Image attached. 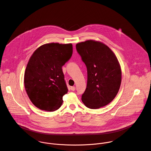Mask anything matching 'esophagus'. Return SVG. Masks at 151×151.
<instances>
[{
  "label": "esophagus",
  "instance_id": "obj_1",
  "mask_svg": "<svg viewBox=\"0 0 151 151\" xmlns=\"http://www.w3.org/2000/svg\"><path fill=\"white\" fill-rule=\"evenodd\" d=\"M70 90H72V91H75V87H74V86H72V87H70Z\"/></svg>",
  "mask_w": 151,
  "mask_h": 151
}]
</instances>
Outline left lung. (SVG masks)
I'll use <instances>...</instances> for the list:
<instances>
[{
	"mask_svg": "<svg viewBox=\"0 0 151 151\" xmlns=\"http://www.w3.org/2000/svg\"><path fill=\"white\" fill-rule=\"evenodd\" d=\"M87 70V83L82 102L90 109H98L116 97L121 83V70L116 55L104 44L88 40L76 45Z\"/></svg>",
	"mask_w": 151,
	"mask_h": 151,
	"instance_id": "1",
	"label": "left lung"
}]
</instances>
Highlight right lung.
I'll return each mask as SVG.
<instances>
[{"mask_svg": "<svg viewBox=\"0 0 151 151\" xmlns=\"http://www.w3.org/2000/svg\"><path fill=\"white\" fill-rule=\"evenodd\" d=\"M73 52L71 44L50 43L39 47L30 58L24 72V84L32 102L38 109L58 110L68 90L62 67Z\"/></svg>", "mask_w": 151, "mask_h": 151, "instance_id": "add662e5", "label": "right lung"}]
</instances>
